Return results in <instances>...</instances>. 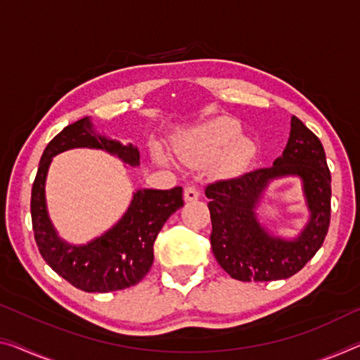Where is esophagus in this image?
Listing matches in <instances>:
<instances>
[{
  "mask_svg": "<svg viewBox=\"0 0 360 360\" xmlns=\"http://www.w3.org/2000/svg\"><path fill=\"white\" fill-rule=\"evenodd\" d=\"M184 198H185V201H186V202L198 201V199H199V191H198V188H196V186H193V185H188V186L185 188Z\"/></svg>",
  "mask_w": 360,
  "mask_h": 360,
  "instance_id": "1",
  "label": "esophagus"
}]
</instances>
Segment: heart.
Segmentation results:
<instances>
[{"mask_svg":"<svg viewBox=\"0 0 360 360\" xmlns=\"http://www.w3.org/2000/svg\"><path fill=\"white\" fill-rule=\"evenodd\" d=\"M241 125L233 119L217 117L198 125L190 134L176 143V151L185 161H206L220 156L215 162V172L224 176L240 175L256 154V145L251 138L241 136ZM159 162L167 156L156 149Z\"/></svg>","mask_w":360,"mask_h":360,"instance_id":"b5f03b06","label":"heart"}]
</instances>
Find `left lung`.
<instances>
[{"label":"left lung","mask_w":360,"mask_h":360,"mask_svg":"<svg viewBox=\"0 0 360 360\" xmlns=\"http://www.w3.org/2000/svg\"><path fill=\"white\" fill-rule=\"evenodd\" d=\"M297 176L302 180L309 220L295 238L270 234L257 219L255 209L274 179ZM217 262L240 281L285 280L315 256L330 225L331 175L322 143L296 115L286 148L272 167L257 169L231 180L207 185Z\"/></svg>","instance_id":"1"}]
</instances>
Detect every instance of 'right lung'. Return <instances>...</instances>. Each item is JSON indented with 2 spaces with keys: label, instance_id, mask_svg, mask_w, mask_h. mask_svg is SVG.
Segmentation results:
<instances>
[{
  "label": "right lung",
  "instance_id": "right-lung-1",
  "mask_svg": "<svg viewBox=\"0 0 360 360\" xmlns=\"http://www.w3.org/2000/svg\"><path fill=\"white\" fill-rule=\"evenodd\" d=\"M74 148L103 149L125 164L140 165V151L129 143L99 135L91 119L70 124L48 143L32 186V225L40 254L54 272L86 292L125 290L143 280L154 261L153 245L167 219L184 206L181 186L136 190L119 222L86 245H72L58 235L46 207V175L54 156Z\"/></svg>",
  "mask_w": 360,
  "mask_h": 360
}]
</instances>
